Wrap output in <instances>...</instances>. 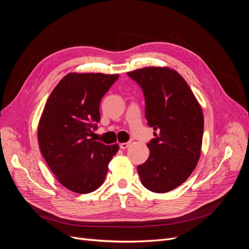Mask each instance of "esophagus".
<instances>
[{
  "label": "esophagus",
  "mask_w": 249,
  "mask_h": 249,
  "mask_svg": "<svg viewBox=\"0 0 249 249\" xmlns=\"http://www.w3.org/2000/svg\"><path fill=\"white\" fill-rule=\"evenodd\" d=\"M130 146V142H124V143H120L119 144V147L122 149H125Z\"/></svg>",
  "instance_id": "34e87169"
}]
</instances>
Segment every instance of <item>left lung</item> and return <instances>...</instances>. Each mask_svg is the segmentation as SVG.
<instances>
[{
  "label": "left lung",
  "mask_w": 249,
  "mask_h": 249,
  "mask_svg": "<svg viewBox=\"0 0 249 249\" xmlns=\"http://www.w3.org/2000/svg\"><path fill=\"white\" fill-rule=\"evenodd\" d=\"M127 76L141 87L147 124L158 132L147 143L149 157L138 165V175L146 189L166 193L182 185L196 167L203 135L202 111L175 70L148 66Z\"/></svg>",
  "instance_id": "1"
}]
</instances>
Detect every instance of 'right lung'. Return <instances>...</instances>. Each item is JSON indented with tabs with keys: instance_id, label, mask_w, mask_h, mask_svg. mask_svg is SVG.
I'll use <instances>...</instances> for the list:
<instances>
[{
	"instance_id": "right-lung-1",
	"label": "right lung",
	"mask_w": 249,
	"mask_h": 249,
	"mask_svg": "<svg viewBox=\"0 0 249 249\" xmlns=\"http://www.w3.org/2000/svg\"><path fill=\"white\" fill-rule=\"evenodd\" d=\"M119 74L71 72L46 103L38 132L40 152L60 184L76 193H90L104 183L118 144L90 138L101 120L100 103Z\"/></svg>"
}]
</instances>
